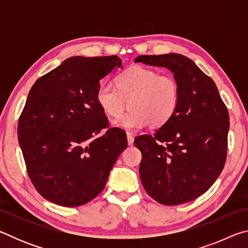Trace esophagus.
<instances>
[{"label": "esophagus", "instance_id": "34e87169", "mask_svg": "<svg viewBox=\"0 0 248 248\" xmlns=\"http://www.w3.org/2000/svg\"><path fill=\"white\" fill-rule=\"evenodd\" d=\"M127 139H128V144L129 145H132L133 144V134L130 133V132H127Z\"/></svg>", "mask_w": 248, "mask_h": 248}]
</instances>
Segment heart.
<instances>
[{"label":"heart","mask_w":248,"mask_h":248,"mask_svg":"<svg viewBox=\"0 0 248 248\" xmlns=\"http://www.w3.org/2000/svg\"><path fill=\"white\" fill-rule=\"evenodd\" d=\"M116 85L103 83L96 92L98 106L110 117H118L130 102L128 114L112 121L115 127L139 130L150 123L159 127L173 117L178 107L179 84L170 74L136 65L117 75Z\"/></svg>","instance_id":"obj_1"}]
</instances>
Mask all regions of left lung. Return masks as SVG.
Segmentation results:
<instances>
[{"mask_svg":"<svg viewBox=\"0 0 248 248\" xmlns=\"http://www.w3.org/2000/svg\"><path fill=\"white\" fill-rule=\"evenodd\" d=\"M134 62L164 66L179 84L173 117L134 140L141 151L140 178L157 202L177 205L207 191L223 170L230 117L216 83L189 58L178 53L139 56Z\"/></svg>","mask_w":248,"mask_h":248,"instance_id":"left-lung-1","label":"left lung"}]
</instances>
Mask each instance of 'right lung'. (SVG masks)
Here are the masks:
<instances>
[{
	"instance_id": "1",
	"label": "right lung",
	"mask_w": 248,
	"mask_h": 248,
	"mask_svg": "<svg viewBox=\"0 0 248 248\" xmlns=\"http://www.w3.org/2000/svg\"><path fill=\"white\" fill-rule=\"evenodd\" d=\"M120 68L117 56L72 57L37 79L18 120V142L29 178L51 202L78 207L103 191L110 170L127 148L119 128L96 100L99 81Z\"/></svg>"
}]
</instances>
